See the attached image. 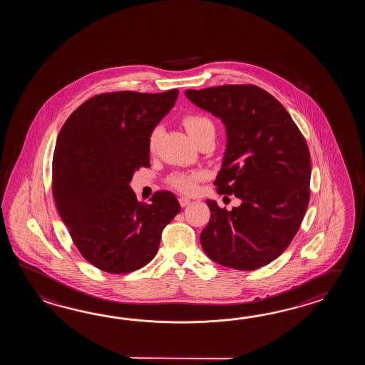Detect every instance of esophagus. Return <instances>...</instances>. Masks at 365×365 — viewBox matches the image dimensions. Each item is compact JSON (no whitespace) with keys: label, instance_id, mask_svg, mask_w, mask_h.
I'll use <instances>...</instances> for the list:
<instances>
[{"label":"esophagus","instance_id":"esophagus-1","mask_svg":"<svg viewBox=\"0 0 365 365\" xmlns=\"http://www.w3.org/2000/svg\"><path fill=\"white\" fill-rule=\"evenodd\" d=\"M179 202L180 205H181V207H185V206H187V205L190 203V198H187V197H180Z\"/></svg>","mask_w":365,"mask_h":365}]
</instances>
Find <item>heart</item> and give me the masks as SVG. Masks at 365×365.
<instances>
[{
    "mask_svg": "<svg viewBox=\"0 0 365 365\" xmlns=\"http://www.w3.org/2000/svg\"><path fill=\"white\" fill-rule=\"evenodd\" d=\"M184 125H185L186 130L190 134L192 138H195L197 135H200L202 133L212 130L214 124L210 121L207 117L202 116V115H190L184 118ZM162 126H155L153 129V132L148 137V148L151 151L155 150L158 146V142L160 140L162 135ZM205 178V175L202 172H185V173H176L172 176L170 182L172 186H175L176 189H179L184 193H193L197 189L198 181H201Z\"/></svg>",
    "mask_w": 365,
    "mask_h": 365,
    "instance_id": "b5f03b06",
    "label": "heart"
}]
</instances>
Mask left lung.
<instances>
[{
	"label": "left lung",
	"instance_id": "obj_1",
	"mask_svg": "<svg viewBox=\"0 0 365 365\" xmlns=\"http://www.w3.org/2000/svg\"><path fill=\"white\" fill-rule=\"evenodd\" d=\"M197 107L222 120L227 145L217 193L233 194L231 211L207 200L205 253L217 264L249 272L278 258L294 239L309 202L310 155L286 108L255 85L186 90Z\"/></svg>",
	"mask_w": 365,
	"mask_h": 365
}]
</instances>
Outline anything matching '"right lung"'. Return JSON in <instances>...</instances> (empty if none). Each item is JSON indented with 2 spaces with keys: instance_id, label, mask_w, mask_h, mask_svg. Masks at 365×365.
<instances>
[{
  "instance_id": "right-lung-1",
  "label": "right lung",
  "mask_w": 365,
  "mask_h": 365,
  "mask_svg": "<svg viewBox=\"0 0 365 365\" xmlns=\"http://www.w3.org/2000/svg\"><path fill=\"white\" fill-rule=\"evenodd\" d=\"M179 90L101 93L79 106L58 133L56 206L86 259L103 272H135L155 257L164 227L180 212L171 192L137 201L133 175L150 167L148 137Z\"/></svg>"
}]
</instances>
